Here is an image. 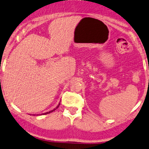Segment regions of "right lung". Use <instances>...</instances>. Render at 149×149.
<instances>
[{
  "label": "right lung",
  "mask_w": 149,
  "mask_h": 149,
  "mask_svg": "<svg viewBox=\"0 0 149 149\" xmlns=\"http://www.w3.org/2000/svg\"><path fill=\"white\" fill-rule=\"evenodd\" d=\"M59 105H60V103H59V104H58V106L56 107L55 108V109H54L53 110H52V111H48V112H46V113H42V114H47V113H51V112H52V111H55V109H56L58 107H59Z\"/></svg>",
  "instance_id": "right-lung-1"
}]
</instances>
